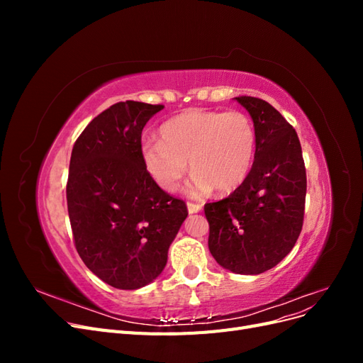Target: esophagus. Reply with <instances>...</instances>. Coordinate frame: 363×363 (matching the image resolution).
<instances>
[{"label": "esophagus", "mask_w": 363, "mask_h": 363, "mask_svg": "<svg viewBox=\"0 0 363 363\" xmlns=\"http://www.w3.org/2000/svg\"><path fill=\"white\" fill-rule=\"evenodd\" d=\"M189 213H199L201 211V204L199 203H188Z\"/></svg>", "instance_id": "esophagus-1"}]
</instances>
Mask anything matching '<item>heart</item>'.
Listing matches in <instances>:
<instances>
[{
    "instance_id": "1",
    "label": "heart",
    "mask_w": 363,
    "mask_h": 363,
    "mask_svg": "<svg viewBox=\"0 0 363 363\" xmlns=\"http://www.w3.org/2000/svg\"><path fill=\"white\" fill-rule=\"evenodd\" d=\"M162 140H144L140 160L150 177L167 192L177 191L189 168L186 192L201 196L213 188L232 192L250 174L256 151V128L240 111L218 112L191 108L168 119Z\"/></svg>"
}]
</instances>
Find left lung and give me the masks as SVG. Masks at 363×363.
I'll list each match as a JSON object with an SVG mask.
<instances>
[{
	"label": "left lung",
	"instance_id": "1",
	"mask_svg": "<svg viewBox=\"0 0 363 363\" xmlns=\"http://www.w3.org/2000/svg\"><path fill=\"white\" fill-rule=\"evenodd\" d=\"M256 128L255 162L227 199L204 206L208 250L223 268L262 274L289 255L303 227L306 168L294 127L269 103L236 96Z\"/></svg>",
	"mask_w": 363,
	"mask_h": 363
}]
</instances>
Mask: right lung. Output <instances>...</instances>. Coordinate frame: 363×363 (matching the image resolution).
<instances>
[{"label": "right lung", "mask_w": 363, "mask_h": 363, "mask_svg": "<svg viewBox=\"0 0 363 363\" xmlns=\"http://www.w3.org/2000/svg\"><path fill=\"white\" fill-rule=\"evenodd\" d=\"M162 104L121 101L75 140L67 183L74 244L84 265L116 289L163 271L188 207L160 189L140 160V138Z\"/></svg>", "instance_id": "obj_1"}]
</instances>
